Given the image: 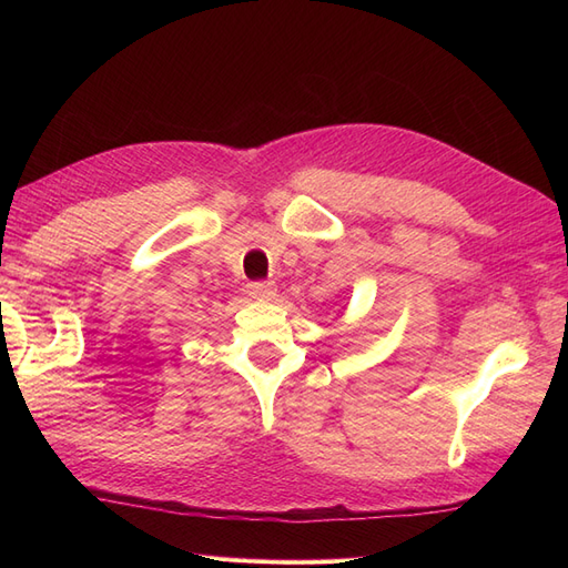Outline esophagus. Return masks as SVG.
I'll list each match as a JSON object with an SVG mask.
<instances>
[{"instance_id": "esophagus-1", "label": "esophagus", "mask_w": 568, "mask_h": 568, "mask_svg": "<svg viewBox=\"0 0 568 568\" xmlns=\"http://www.w3.org/2000/svg\"><path fill=\"white\" fill-rule=\"evenodd\" d=\"M248 294L253 298L272 301L274 296H277V288H274V282H253V284H248Z\"/></svg>"}]
</instances>
